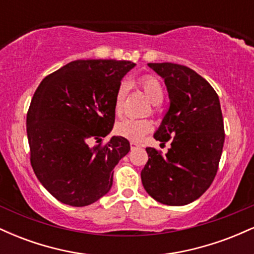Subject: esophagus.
<instances>
[{
  "label": "esophagus",
  "instance_id": "obj_1",
  "mask_svg": "<svg viewBox=\"0 0 254 254\" xmlns=\"http://www.w3.org/2000/svg\"><path fill=\"white\" fill-rule=\"evenodd\" d=\"M130 147H131V148L139 147V143H137V142H135V141H131V142H130Z\"/></svg>",
  "mask_w": 254,
  "mask_h": 254
}]
</instances>
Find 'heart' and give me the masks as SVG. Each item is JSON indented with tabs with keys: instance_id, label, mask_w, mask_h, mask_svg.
Returning a JSON list of instances; mask_svg holds the SVG:
<instances>
[{
	"instance_id": "obj_1",
	"label": "heart",
	"mask_w": 254,
	"mask_h": 254,
	"mask_svg": "<svg viewBox=\"0 0 254 254\" xmlns=\"http://www.w3.org/2000/svg\"><path fill=\"white\" fill-rule=\"evenodd\" d=\"M139 86L142 87L143 92L149 99L150 103L154 105H159L164 100V89L161 84L155 77L153 76H143L139 78ZM127 84L122 83L118 87L117 93L115 97V112L116 115H121L123 110V105L127 95ZM153 125L148 119H132V118H123L116 123L115 131L118 136L125 137L130 141L138 142L147 135L151 130Z\"/></svg>"
}]
</instances>
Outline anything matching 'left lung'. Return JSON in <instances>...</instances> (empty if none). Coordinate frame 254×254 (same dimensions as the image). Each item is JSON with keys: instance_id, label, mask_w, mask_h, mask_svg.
<instances>
[{"instance_id": "8db88e82", "label": "left lung", "mask_w": 254, "mask_h": 254, "mask_svg": "<svg viewBox=\"0 0 254 254\" xmlns=\"http://www.w3.org/2000/svg\"><path fill=\"white\" fill-rule=\"evenodd\" d=\"M165 80L170 109L154 138L171 148L165 155L145 148L141 172L150 197L166 205H186L209 189L217 173L224 142L220 99L210 83L185 65L148 63Z\"/></svg>"}]
</instances>
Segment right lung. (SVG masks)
I'll return each instance as SVG.
<instances>
[{
  "mask_svg": "<svg viewBox=\"0 0 254 254\" xmlns=\"http://www.w3.org/2000/svg\"><path fill=\"white\" fill-rule=\"evenodd\" d=\"M136 64L130 61L78 60L40 82L27 112L31 165L42 185L71 206L97 202L111 190L113 168L130 143L113 136L100 142L115 124V97Z\"/></svg>",
  "mask_w": 254,
  "mask_h": 254,
  "instance_id": "right-lung-1",
  "label": "right lung"
}]
</instances>
